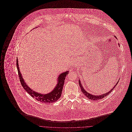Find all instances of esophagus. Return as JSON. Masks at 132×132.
I'll use <instances>...</instances> for the list:
<instances>
[{"instance_id":"esophagus-1","label":"esophagus","mask_w":132,"mask_h":132,"mask_svg":"<svg viewBox=\"0 0 132 132\" xmlns=\"http://www.w3.org/2000/svg\"><path fill=\"white\" fill-rule=\"evenodd\" d=\"M74 62H74V63L73 64H73V65H76V61H74Z\"/></svg>"}]
</instances>
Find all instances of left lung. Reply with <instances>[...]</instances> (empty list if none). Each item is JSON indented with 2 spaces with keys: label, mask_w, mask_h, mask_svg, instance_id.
Returning <instances> with one entry per match:
<instances>
[{
  "label": "left lung",
  "mask_w": 132,
  "mask_h": 132,
  "mask_svg": "<svg viewBox=\"0 0 132 132\" xmlns=\"http://www.w3.org/2000/svg\"><path fill=\"white\" fill-rule=\"evenodd\" d=\"M118 81H117V82L116 83V84L114 85V86L113 87V88H112V89L111 90H110L109 92L108 93H106V94H102V95H93V94H89V93H87L83 87V86H82V84H81V82H80V80H79V85H80V87L81 88V90L82 91V92L85 95V96H86L87 98H88L89 100H93V101H97L98 100H101L105 97H106L107 95H108V94H109L112 90H113V89L114 88V87H115L117 85V84H118Z\"/></svg>",
  "instance_id": "8db88e82"
}]
</instances>
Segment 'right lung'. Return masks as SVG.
<instances>
[{
    "mask_svg": "<svg viewBox=\"0 0 132 132\" xmlns=\"http://www.w3.org/2000/svg\"><path fill=\"white\" fill-rule=\"evenodd\" d=\"M16 65L21 84L26 92H27L28 94H30L32 97L36 98L38 101L44 103H51L55 102L60 97L64 83V80L65 79L66 76L69 74V71L62 73L59 75L57 78L58 81L56 86L51 92L47 94H39L38 93L32 90L24 82L23 78L22 77V75H21V73L19 70L18 59H17Z\"/></svg>",
    "mask_w": 132,
    "mask_h": 132,
    "instance_id": "right-lung-1",
    "label": "right lung"
}]
</instances>
